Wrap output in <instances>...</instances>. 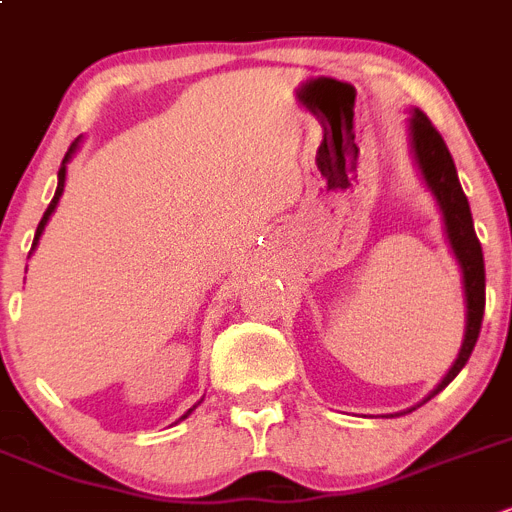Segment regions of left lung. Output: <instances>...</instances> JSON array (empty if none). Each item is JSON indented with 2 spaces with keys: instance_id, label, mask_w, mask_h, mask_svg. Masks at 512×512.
<instances>
[{
  "instance_id": "1",
  "label": "left lung",
  "mask_w": 512,
  "mask_h": 512,
  "mask_svg": "<svg viewBox=\"0 0 512 512\" xmlns=\"http://www.w3.org/2000/svg\"><path fill=\"white\" fill-rule=\"evenodd\" d=\"M409 131L411 149H414V159L419 164L421 177H424L431 195L437 198L439 210H442L449 246H452L454 259L459 261V269H462L464 302H467V325H464L462 348H459V355L452 368H449V373L444 375V381L426 396V401H429L457 378V373L467 365L472 350H475L482 327V314H485V261H482V246L477 241L475 223H472L470 203H467V195L459 185L457 167H454V159L449 154L447 144H444L442 134L434 129V124L419 109L411 111Z\"/></svg>"
}]
</instances>
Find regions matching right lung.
Masks as SVG:
<instances>
[{
    "mask_svg": "<svg viewBox=\"0 0 512 512\" xmlns=\"http://www.w3.org/2000/svg\"><path fill=\"white\" fill-rule=\"evenodd\" d=\"M78 144H81V137L75 139V142L70 144L68 152H65V159H63V164H60V170H58V190H55V198L50 200L48 210H45V215H42L40 225H37L35 241H32V251H35V248H37V241H40V236H42V231H45V225H48L50 215H53V213H55V208H58V200H60V195H63V187H65V172H68V162H70V157H73V154H75V149H78ZM32 251H30V253H32ZM198 403H200V401H198ZM198 403H195V406H198ZM195 406H192V409H195ZM192 409H190V411H185V414L180 416V421H182V419H187V416L192 414Z\"/></svg>",
    "mask_w": 512,
    "mask_h": 512,
    "instance_id": "1",
    "label": "right lung"
}]
</instances>
